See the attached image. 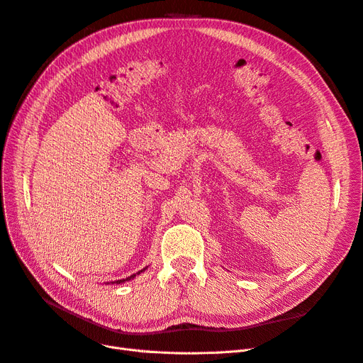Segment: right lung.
Returning <instances> with one entry per match:
<instances>
[{
	"label": "right lung",
	"mask_w": 363,
	"mask_h": 363,
	"mask_svg": "<svg viewBox=\"0 0 363 363\" xmlns=\"http://www.w3.org/2000/svg\"><path fill=\"white\" fill-rule=\"evenodd\" d=\"M147 268H144V269H140L139 272H136V274H140V272H144ZM136 274H133V276H130V277H127V279H123V280H116V284H119V283H124V281H128V280H131V279H135L136 277ZM115 283V281H113Z\"/></svg>",
	"instance_id": "obj_1"
}]
</instances>
